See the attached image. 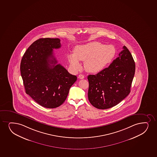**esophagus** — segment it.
<instances>
[{
    "mask_svg": "<svg viewBox=\"0 0 157 157\" xmlns=\"http://www.w3.org/2000/svg\"><path fill=\"white\" fill-rule=\"evenodd\" d=\"M78 78L80 79H82L85 78V76H83V75H82V74H80L79 76H78Z\"/></svg>",
    "mask_w": 157,
    "mask_h": 157,
    "instance_id": "1",
    "label": "esophagus"
}]
</instances>
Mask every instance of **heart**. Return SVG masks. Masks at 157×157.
I'll return each mask as SVG.
<instances>
[{"mask_svg": "<svg viewBox=\"0 0 157 157\" xmlns=\"http://www.w3.org/2000/svg\"><path fill=\"white\" fill-rule=\"evenodd\" d=\"M116 55V49L113 45L93 41L75 47L74 54H68L67 58L73 70H79L80 60L85 61L84 66L87 71L98 72L109 65Z\"/></svg>", "mask_w": 157, "mask_h": 157, "instance_id": "1", "label": "heart"}]
</instances>
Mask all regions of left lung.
<instances>
[{
    "label": "left lung",
    "instance_id": "obj_1",
    "mask_svg": "<svg viewBox=\"0 0 157 157\" xmlns=\"http://www.w3.org/2000/svg\"><path fill=\"white\" fill-rule=\"evenodd\" d=\"M123 49L108 68L88 76L89 101L97 109L114 107L130 92L136 66L128 49Z\"/></svg>",
    "mask_w": 157,
    "mask_h": 157
}]
</instances>
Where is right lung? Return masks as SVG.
I'll list each match as a JSON object with an SVG mask.
<instances>
[{"instance_id":"1","label":"right lung","mask_w":157,"mask_h":157,"mask_svg":"<svg viewBox=\"0 0 157 157\" xmlns=\"http://www.w3.org/2000/svg\"><path fill=\"white\" fill-rule=\"evenodd\" d=\"M60 47L58 38L38 39L26 50L21 61V76L26 94L47 108L61 105L77 79L57 64L53 49Z\"/></svg>"}]
</instances>
